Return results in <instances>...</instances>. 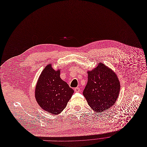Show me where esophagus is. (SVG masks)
Instances as JSON below:
<instances>
[{
    "mask_svg": "<svg viewBox=\"0 0 147 147\" xmlns=\"http://www.w3.org/2000/svg\"><path fill=\"white\" fill-rule=\"evenodd\" d=\"M74 91L76 92H80V88H78V87H76L74 88Z\"/></svg>",
    "mask_w": 147,
    "mask_h": 147,
    "instance_id": "obj_1",
    "label": "esophagus"
}]
</instances>
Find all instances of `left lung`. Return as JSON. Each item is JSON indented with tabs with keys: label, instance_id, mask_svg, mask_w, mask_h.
Returning a JSON list of instances; mask_svg holds the SVG:
<instances>
[{
	"label": "left lung",
	"instance_id": "1",
	"mask_svg": "<svg viewBox=\"0 0 147 147\" xmlns=\"http://www.w3.org/2000/svg\"><path fill=\"white\" fill-rule=\"evenodd\" d=\"M87 73L88 82L83 93L88 105L97 113L108 110L115 103L120 91L116 74L101 63Z\"/></svg>",
	"mask_w": 147,
	"mask_h": 147
}]
</instances>
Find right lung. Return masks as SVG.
Wrapping results in <instances>:
<instances>
[{"label":"right lung","mask_w":147,"mask_h":147,"mask_svg":"<svg viewBox=\"0 0 147 147\" xmlns=\"http://www.w3.org/2000/svg\"><path fill=\"white\" fill-rule=\"evenodd\" d=\"M60 70L48 64L40 75L35 88L36 100L42 109L57 115L65 108L74 90L60 77Z\"/></svg>","instance_id":"right-lung-1"}]
</instances>
